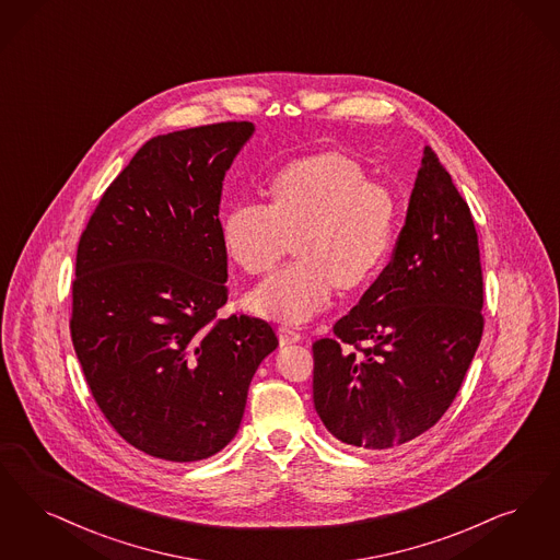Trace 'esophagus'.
Listing matches in <instances>:
<instances>
[{
    "mask_svg": "<svg viewBox=\"0 0 560 560\" xmlns=\"http://www.w3.org/2000/svg\"><path fill=\"white\" fill-rule=\"evenodd\" d=\"M277 336H279V341H281V343H295V341H302V334H300V331H295V329L290 327V325H281V327L277 329Z\"/></svg>",
    "mask_w": 560,
    "mask_h": 560,
    "instance_id": "obj_1",
    "label": "esophagus"
}]
</instances>
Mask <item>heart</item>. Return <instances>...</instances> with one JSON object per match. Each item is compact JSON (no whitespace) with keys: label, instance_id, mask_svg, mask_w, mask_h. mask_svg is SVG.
<instances>
[{"label":"heart","instance_id":"heart-1","mask_svg":"<svg viewBox=\"0 0 560 560\" xmlns=\"http://www.w3.org/2000/svg\"><path fill=\"white\" fill-rule=\"evenodd\" d=\"M398 224L394 194L352 158L323 152L283 164L270 201L246 198L223 214L226 256L247 275L269 272L298 235L295 262L247 295L254 313L302 323L325 311L336 285L357 290L385 265Z\"/></svg>","mask_w":560,"mask_h":560}]
</instances>
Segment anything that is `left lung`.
<instances>
[{"mask_svg": "<svg viewBox=\"0 0 560 560\" xmlns=\"http://www.w3.org/2000/svg\"><path fill=\"white\" fill-rule=\"evenodd\" d=\"M469 206L425 148L392 260L334 336L313 343L314 408L343 444L402 446L454 402L483 334Z\"/></svg>", "mask_w": 560, "mask_h": 560, "instance_id": "obj_1", "label": "left lung"}]
</instances>
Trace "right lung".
<instances>
[{
	"mask_svg": "<svg viewBox=\"0 0 560 560\" xmlns=\"http://www.w3.org/2000/svg\"><path fill=\"white\" fill-rule=\"evenodd\" d=\"M247 120L152 137L81 233L70 337L91 396L131 446L173 463L221 452L279 339L219 316L229 298L221 196Z\"/></svg>",
	"mask_w": 560,
	"mask_h": 560,
	"instance_id": "1",
	"label": "right lung"
}]
</instances>
